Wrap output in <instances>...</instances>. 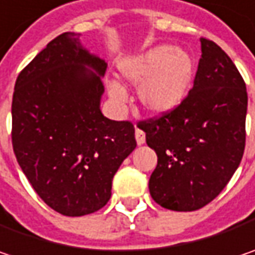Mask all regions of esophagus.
<instances>
[{"mask_svg": "<svg viewBox=\"0 0 255 255\" xmlns=\"http://www.w3.org/2000/svg\"><path fill=\"white\" fill-rule=\"evenodd\" d=\"M135 140H137L138 145H142L145 142V134H144V131H141L140 128H135Z\"/></svg>", "mask_w": 255, "mask_h": 255, "instance_id": "34e87169", "label": "esophagus"}]
</instances>
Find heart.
Listing matches in <instances>:
<instances>
[{
	"mask_svg": "<svg viewBox=\"0 0 255 255\" xmlns=\"http://www.w3.org/2000/svg\"><path fill=\"white\" fill-rule=\"evenodd\" d=\"M117 75L129 85H138L137 97L144 111L164 115L186 98L195 76V62L185 49L157 44L123 59L117 66ZM107 92L115 104L126 101L124 88L115 81L107 83Z\"/></svg>",
	"mask_w": 255,
	"mask_h": 255,
	"instance_id": "b5f03b06",
	"label": "heart"
}]
</instances>
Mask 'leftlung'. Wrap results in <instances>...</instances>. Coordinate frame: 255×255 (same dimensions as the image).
<instances>
[{
    "label": "left lung",
    "mask_w": 255,
    "mask_h": 255,
    "mask_svg": "<svg viewBox=\"0 0 255 255\" xmlns=\"http://www.w3.org/2000/svg\"><path fill=\"white\" fill-rule=\"evenodd\" d=\"M201 50L193 88L183 102L138 126L157 154L150 195L179 212L214 201L238 169L246 147V83L217 43L201 38Z\"/></svg>",
    "instance_id": "8db88e82"
}]
</instances>
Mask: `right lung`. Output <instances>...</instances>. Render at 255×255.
Wrapping results in <instances>:
<instances>
[{
  "instance_id": "1",
  "label": "right lung",
  "mask_w": 255,
  "mask_h": 255,
  "mask_svg": "<svg viewBox=\"0 0 255 255\" xmlns=\"http://www.w3.org/2000/svg\"><path fill=\"white\" fill-rule=\"evenodd\" d=\"M63 33L21 70L12 95V148L37 195L82 217L105 206L114 174L137 142L134 126L101 113L107 62Z\"/></svg>"
}]
</instances>
